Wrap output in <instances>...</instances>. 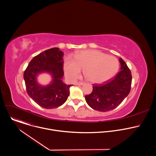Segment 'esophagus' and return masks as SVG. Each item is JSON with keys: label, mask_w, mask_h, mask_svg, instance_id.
<instances>
[{"label": "esophagus", "mask_w": 156, "mask_h": 156, "mask_svg": "<svg viewBox=\"0 0 156 156\" xmlns=\"http://www.w3.org/2000/svg\"><path fill=\"white\" fill-rule=\"evenodd\" d=\"M75 84L77 85V86H81V85L84 84V83H83V82H77V83H76Z\"/></svg>", "instance_id": "esophagus-1"}]
</instances>
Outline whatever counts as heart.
Here are the masks:
<instances>
[{
	"instance_id": "heart-1",
	"label": "heart",
	"mask_w": 156,
	"mask_h": 156,
	"mask_svg": "<svg viewBox=\"0 0 156 156\" xmlns=\"http://www.w3.org/2000/svg\"><path fill=\"white\" fill-rule=\"evenodd\" d=\"M63 69L65 75L70 80L77 78L84 69V75L88 81L102 83L116 75L119 62L115 57L99 51H81L76 52L73 58H66Z\"/></svg>"
}]
</instances>
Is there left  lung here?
<instances>
[{
	"label": "left lung",
	"instance_id": "left-lung-1",
	"mask_svg": "<svg viewBox=\"0 0 156 156\" xmlns=\"http://www.w3.org/2000/svg\"><path fill=\"white\" fill-rule=\"evenodd\" d=\"M121 71L112 80L104 84L93 85L92 93L85 96L87 104L92 108L107 112L119 106L131 90L132 76L125 61L120 58Z\"/></svg>",
	"mask_w": 156,
	"mask_h": 156
}]
</instances>
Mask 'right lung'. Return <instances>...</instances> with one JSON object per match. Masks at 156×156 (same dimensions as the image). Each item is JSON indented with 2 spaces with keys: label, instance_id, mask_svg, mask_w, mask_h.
Listing matches in <instances>:
<instances>
[{
  "label": "right lung",
  "instance_id": "obj_1",
  "mask_svg": "<svg viewBox=\"0 0 156 156\" xmlns=\"http://www.w3.org/2000/svg\"><path fill=\"white\" fill-rule=\"evenodd\" d=\"M63 53L57 48L44 51L35 56L25 70L23 77L29 96L39 105L45 108H57L67 99L71 84L63 83ZM42 72L52 75L53 81L46 87L39 85L37 75Z\"/></svg>",
  "mask_w": 156,
  "mask_h": 156
}]
</instances>
